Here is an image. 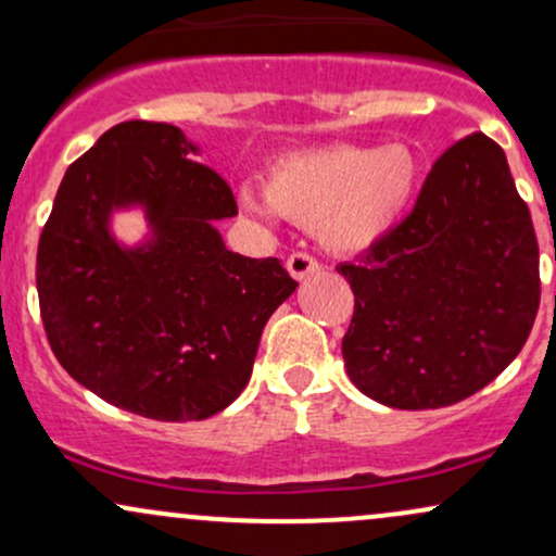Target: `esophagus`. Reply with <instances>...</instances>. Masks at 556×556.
<instances>
[{"mask_svg":"<svg viewBox=\"0 0 556 556\" xmlns=\"http://www.w3.org/2000/svg\"><path fill=\"white\" fill-rule=\"evenodd\" d=\"M287 271H290L292 279H298V282H303L305 277H311V274H316L321 269V264L314 256H308V253H292L290 258H287Z\"/></svg>","mask_w":556,"mask_h":556,"instance_id":"esophagus-1","label":"esophagus"}]
</instances>
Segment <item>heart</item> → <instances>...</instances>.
<instances>
[{
	"mask_svg": "<svg viewBox=\"0 0 556 556\" xmlns=\"http://www.w3.org/2000/svg\"><path fill=\"white\" fill-rule=\"evenodd\" d=\"M424 162L410 146H329L279 156L264 175L274 214L305 229L337 256H361L410 214ZM245 206L256 201L242 193Z\"/></svg>",
	"mask_w": 556,
	"mask_h": 556,
	"instance_id": "heart-1",
	"label": "heart"
}]
</instances>
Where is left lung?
<instances>
[{
	"label": "left lung",
	"instance_id": "obj_1",
	"mask_svg": "<svg viewBox=\"0 0 556 556\" xmlns=\"http://www.w3.org/2000/svg\"><path fill=\"white\" fill-rule=\"evenodd\" d=\"M350 381L400 410L455 405L509 366L539 314V242L507 156L473 132L437 159L416 208L355 264Z\"/></svg>",
	"mask_w": 556,
	"mask_h": 556
}]
</instances>
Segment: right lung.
I'll return each instance as SVG.
<instances>
[{"label": "right lung", "instance_id": "right-lung-1", "mask_svg": "<svg viewBox=\"0 0 556 556\" xmlns=\"http://www.w3.org/2000/svg\"><path fill=\"white\" fill-rule=\"evenodd\" d=\"M167 123L114 125L73 162L38 240L36 287L56 361L110 405L154 420H203L238 400L261 331L298 282L277 258L227 251L229 185ZM138 207L150 232L116 240Z\"/></svg>", "mask_w": 556, "mask_h": 556}]
</instances>
